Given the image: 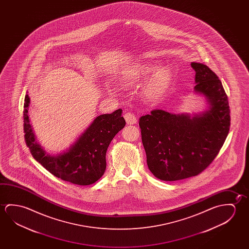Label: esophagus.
<instances>
[{
  "label": "esophagus",
  "mask_w": 249,
  "mask_h": 249,
  "mask_svg": "<svg viewBox=\"0 0 249 249\" xmlns=\"http://www.w3.org/2000/svg\"><path fill=\"white\" fill-rule=\"evenodd\" d=\"M124 118L126 120V124H135L137 123V118L135 114H132L130 112L124 114Z\"/></svg>",
  "instance_id": "34e87169"
}]
</instances>
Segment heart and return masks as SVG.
<instances>
[{"label": "heart", "mask_w": 249, "mask_h": 249, "mask_svg": "<svg viewBox=\"0 0 249 249\" xmlns=\"http://www.w3.org/2000/svg\"><path fill=\"white\" fill-rule=\"evenodd\" d=\"M154 63H142L126 70L122 74L121 81L124 85H133L149 78L142 88L144 98L148 102H156L166 94L172 82V71L168 68H160Z\"/></svg>", "instance_id": "b5f03b06"}]
</instances>
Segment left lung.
Returning <instances> with one entry per match:
<instances>
[{
  "instance_id": "8db88e82",
  "label": "left lung",
  "mask_w": 249,
  "mask_h": 249,
  "mask_svg": "<svg viewBox=\"0 0 249 249\" xmlns=\"http://www.w3.org/2000/svg\"><path fill=\"white\" fill-rule=\"evenodd\" d=\"M191 67L195 91L207 98L208 110L191 117L155 109L139 120L147 166L161 180L198 176L212 163L229 135V100L220 79L202 63L192 62Z\"/></svg>"
}]
</instances>
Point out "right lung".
Masks as SVG:
<instances>
[{
    "label": "right lung",
    "instance_id": "right-lung-1",
    "mask_svg": "<svg viewBox=\"0 0 249 249\" xmlns=\"http://www.w3.org/2000/svg\"><path fill=\"white\" fill-rule=\"evenodd\" d=\"M30 99L26 94L23 128L27 146L34 158L53 176L71 183L87 186L97 181L106 170V153L115 135L126 125L120 108L112 114H101L80 135L72 146L57 155H48L36 142L29 123Z\"/></svg>",
    "mask_w": 249,
    "mask_h": 249
}]
</instances>
